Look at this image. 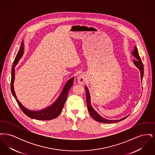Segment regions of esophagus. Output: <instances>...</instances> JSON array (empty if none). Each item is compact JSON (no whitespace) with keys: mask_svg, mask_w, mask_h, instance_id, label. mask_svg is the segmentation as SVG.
I'll return each instance as SVG.
<instances>
[{"mask_svg":"<svg viewBox=\"0 0 155 155\" xmlns=\"http://www.w3.org/2000/svg\"><path fill=\"white\" fill-rule=\"evenodd\" d=\"M77 81L78 82L81 84V85H83L84 84L85 82L86 81V77L84 74H81L79 75L77 77Z\"/></svg>","mask_w":155,"mask_h":155,"instance_id":"1","label":"esophagus"}]
</instances>
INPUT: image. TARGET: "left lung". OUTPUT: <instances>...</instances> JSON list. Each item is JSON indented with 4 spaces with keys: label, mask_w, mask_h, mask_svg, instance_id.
<instances>
[{
    "label": "left lung",
    "mask_w": 155,
    "mask_h": 155,
    "mask_svg": "<svg viewBox=\"0 0 155 155\" xmlns=\"http://www.w3.org/2000/svg\"><path fill=\"white\" fill-rule=\"evenodd\" d=\"M132 54L133 56L137 59L135 60H133L134 63L135 64V65L137 66V67L140 70V79L141 81H142V78H143V63L142 62V60L140 59V57L139 56L138 52V49L137 48V46H135L134 48V50L132 52ZM85 89L86 90V100H87V108H88V110L89 113L91 115V116L94 118L95 120H96L98 122H101V123H117L120 121H122L123 120H124L125 118H127L128 117V116L127 117H125L124 118L120 119V120H107L106 118H103L102 117H101L96 111L95 110L91 103V96L89 94V92L88 89L87 87V86H85Z\"/></svg>",
    "instance_id": "1"
}]
</instances>
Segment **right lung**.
<instances>
[{
    "mask_svg": "<svg viewBox=\"0 0 155 155\" xmlns=\"http://www.w3.org/2000/svg\"><path fill=\"white\" fill-rule=\"evenodd\" d=\"M24 44L21 43L20 50L17 53L16 57L13 62V64L12 68V78H11V91L13 96L15 97L17 102L18 103V106L21 108L22 111L25 114L31 118L37 119L39 120H50L52 119L56 118L58 117L60 113L63 110V106L64 103L66 101L67 97L69 91L73 85L74 77L70 78L68 81H67L66 84H65L64 88L63 89L60 95H59V97L56 99V101L51 105L50 106L45 108L44 109L39 111L30 110L24 107L22 104L20 103L17 99V96L15 94V89L13 87V84L15 81V67L16 65L18 64V61L20 59L22 58V54L24 53Z\"/></svg>",
    "mask_w": 155,
    "mask_h": 155,
    "instance_id": "add662e5",
    "label": "right lung"
}]
</instances>
